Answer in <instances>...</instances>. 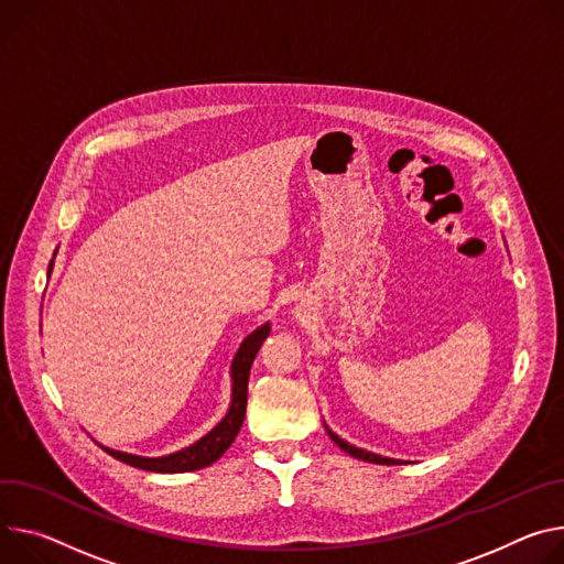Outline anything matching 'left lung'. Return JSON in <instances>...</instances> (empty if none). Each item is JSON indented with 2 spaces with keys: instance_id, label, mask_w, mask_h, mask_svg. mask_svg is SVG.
I'll return each mask as SVG.
<instances>
[{
  "instance_id": "8db88e82",
  "label": "left lung",
  "mask_w": 564,
  "mask_h": 564,
  "mask_svg": "<svg viewBox=\"0 0 564 564\" xmlns=\"http://www.w3.org/2000/svg\"><path fill=\"white\" fill-rule=\"evenodd\" d=\"M326 432H328V436L346 452V454H350V456H355V458H360V460H367V464H380V466H393V464H402V460H398V458H387V456H380V454H373V452H367V449H360V447H355V445H350V443H346L344 438H339L335 432H330L328 427H326Z\"/></svg>"
}]
</instances>
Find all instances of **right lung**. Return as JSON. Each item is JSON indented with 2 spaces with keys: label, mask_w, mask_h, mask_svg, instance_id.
Listing matches in <instances>:
<instances>
[{
  "label": "right lung",
  "mask_w": 564,
  "mask_h": 564,
  "mask_svg": "<svg viewBox=\"0 0 564 564\" xmlns=\"http://www.w3.org/2000/svg\"><path fill=\"white\" fill-rule=\"evenodd\" d=\"M54 265V261H51ZM48 265V272H51ZM270 335V324H263L261 328H256L251 335H247L234 357L231 362V404L227 416L209 432L204 434L199 441H195L193 445L166 454V456H137V454H128V452H119V449H110L106 445L104 447L110 456L119 458L121 464H128L132 468H141L148 473H193V470H202L212 466L214 460H218L229 445L234 443V438L238 436L242 421H245V409H247V382H249V369L253 365V357L259 352V348L263 346L265 337Z\"/></svg>",
  "instance_id": "right-lung-1"
}]
</instances>
